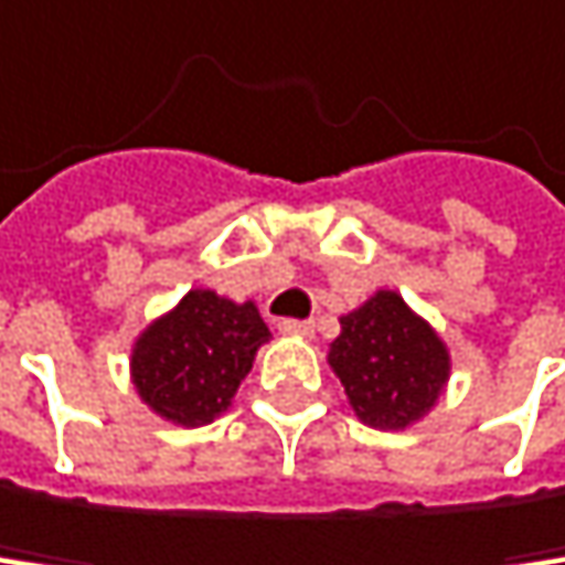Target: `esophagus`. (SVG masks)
Returning <instances> with one entry per match:
<instances>
[{"mask_svg": "<svg viewBox=\"0 0 565 565\" xmlns=\"http://www.w3.org/2000/svg\"><path fill=\"white\" fill-rule=\"evenodd\" d=\"M280 332L311 335V332H315V321H311V318H285V321H280Z\"/></svg>", "mask_w": 565, "mask_h": 565, "instance_id": "esophagus-1", "label": "esophagus"}]
</instances>
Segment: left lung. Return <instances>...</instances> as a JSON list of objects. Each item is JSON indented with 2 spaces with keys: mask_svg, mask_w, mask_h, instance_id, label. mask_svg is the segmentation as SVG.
Segmentation results:
<instances>
[{
  "mask_svg": "<svg viewBox=\"0 0 565 565\" xmlns=\"http://www.w3.org/2000/svg\"><path fill=\"white\" fill-rule=\"evenodd\" d=\"M329 362L362 424L403 430L420 420L447 383V349L399 295L380 291L342 318Z\"/></svg>",
  "mask_w": 565,
  "mask_h": 565,
  "instance_id": "left-lung-1",
  "label": "left lung"
}]
</instances>
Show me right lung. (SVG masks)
I'll return each instance as SVG.
<instances>
[{
	"label": "right lung",
	"mask_w": 565,
	"mask_h": 565,
	"mask_svg": "<svg viewBox=\"0 0 565 565\" xmlns=\"http://www.w3.org/2000/svg\"><path fill=\"white\" fill-rule=\"evenodd\" d=\"M267 339V324L250 301L233 305L213 291H189L172 315L138 339L131 376L156 414L182 427H203L230 406Z\"/></svg>",
	"instance_id": "add662e5"
}]
</instances>
